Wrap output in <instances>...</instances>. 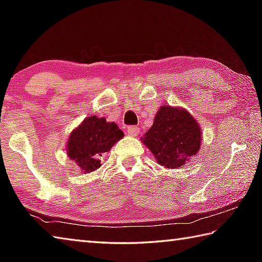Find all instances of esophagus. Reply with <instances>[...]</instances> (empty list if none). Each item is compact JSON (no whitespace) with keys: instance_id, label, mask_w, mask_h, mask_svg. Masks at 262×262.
<instances>
[{"instance_id":"1","label":"esophagus","mask_w":262,"mask_h":262,"mask_svg":"<svg viewBox=\"0 0 262 262\" xmlns=\"http://www.w3.org/2000/svg\"><path fill=\"white\" fill-rule=\"evenodd\" d=\"M127 132H128V134H129L130 136H136L140 133V128L137 127V126H128L127 127Z\"/></svg>"}]
</instances>
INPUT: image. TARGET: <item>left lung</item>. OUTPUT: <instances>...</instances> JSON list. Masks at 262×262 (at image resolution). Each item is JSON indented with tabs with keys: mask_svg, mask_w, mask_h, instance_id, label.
<instances>
[{
	"mask_svg": "<svg viewBox=\"0 0 262 262\" xmlns=\"http://www.w3.org/2000/svg\"><path fill=\"white\" fill-rule=\"evenodd\" d=\"M200 126L187 111L162 106L142 141L161 165L177 168L200 150Z\"/></svg>",
	"mask_w": 262,
	"mask_h": 262,
	"instance_id": "1",
	"label": "left lung"
}]
</instances>
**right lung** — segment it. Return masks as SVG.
I'll return each mask as SVG.
<instances>
[{"label":"right lung","instance_id":"add662e5","mask_svg":"<svg viewBox=\"0 0 262 262\" xmlns=\"http://www.w3.org/2000/svg\"><path fill=\"white\" fill-rule=\"evenodd\" d=\"M123 136L117 123L107 122L104 118L88 117L69 136L68 156L76 162L84 172H92L100 166L101 155Z\"/></svg>","mask_w":262,"mask_h":262}]
</instances>
